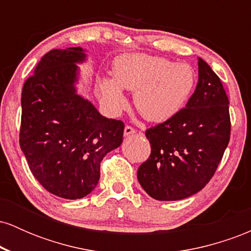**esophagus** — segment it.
Wrapping results in <instances>:
<instances>
[{"mask_svg": "<svg viewBox=\"0 0 251 251\" xmlns=\"http://www.w3.org/2000/svg\"><path fill=\"white\" fill-rule=\"evenodd\" d=\"M135 129L132 127V126H129V125H127V126H125V129H124V134L126 135V137H127V135H131V134H134L135 133Z\"/></svg>", "mask_w": 251, "mask_h": 251, "instance_id": "1", "label": "esophagus"}]
</instances>
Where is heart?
<instances>
[{"label": "heart", "mask_w": 251, "mask_h": 251, "mask_svg": "<svg viewBox=\"0 0 251 251\" xmlns=\"http://www.w3.org/2000/svg\"><path fill=\"white\" fill-rule=\"evenodd\" d=\"M196 73L186 62L146 54L120 56L113 77H103L99 96L105 107L118 113L126 106L123 88L134 91V105L150 122H163L175 116L188 101L195 88Z\"/></svg>", "instance_id": "1"}]
</instances>
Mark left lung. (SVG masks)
Returning <instances> with one entry per match:
<instances>
[{
  "label": "left lung",
  "mask_w": 251,
  "mask_h": 251,
  "mask_svg": "<svg viewBox=\"0 0 251 251\" xmlns=\"http://www.w3.org/2000/svg\"><path fill=\"white\" fill-rule=\"evenodd\" d=\"M229 99L221 79L201 57L198 83L184 108L145 131L151 153L138 180L157 201H179L214 177L230 140Z\"/></svg>",
  "instance_id": "8db88e82"
}]
</instances>
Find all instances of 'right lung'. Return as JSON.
<instances>
[{
  "label": "right lung",
  "mask_w": 251,
  "mask_h": 251,
  "mask_svg": "<svg viewBox=\"0 0 251 251\" xmlns=\"http://www.w3.org/2000/svg\"><path fill=\"white\" fill-rule=\"evenodd\" d=\"M83 59L80 47L48 51L22 88L20 146L37 181L66 200L93 191L102 158L120 146L125 128L75 93V62Z\"/></svg>",
  "instance_id": "add662e5"
}]
</instances>
